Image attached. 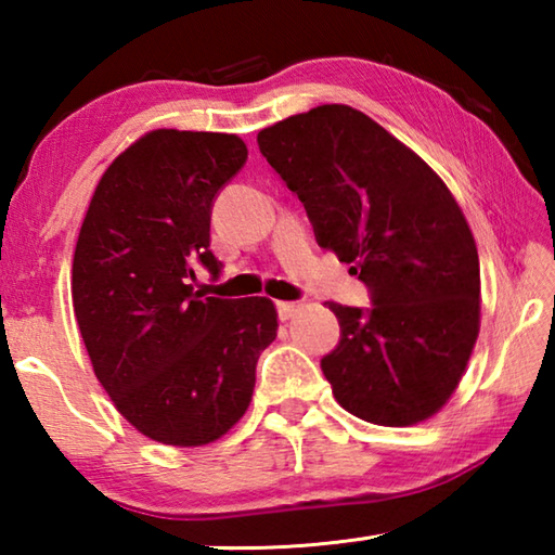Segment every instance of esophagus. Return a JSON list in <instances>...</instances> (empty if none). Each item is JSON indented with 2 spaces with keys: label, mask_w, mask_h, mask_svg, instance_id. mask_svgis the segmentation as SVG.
<instances>
[{
  "label": "esophagus",
  "mask_w": 555,
  "mask_h": 555,
  "mask_svg": "<svg viewBox=\"0 0 555 555\" xmlns=\"http://www.w3.org/2000/svg\"><path fill=\"white\" fill-rule=\"evenodd\" d=\"M300 308V304H294V300H279L276 304V313H279V318L281 321H288L291 315H294L296 311Z\"/></svg>",
  "instance_id": "34e87169"
}]
</instances>
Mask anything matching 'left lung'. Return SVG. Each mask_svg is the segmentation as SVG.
Segmentation results:
<instances>
[{"label":"left lung","instance_id":"obj_1","mask_svg":"<svg viewBox=\"0 0 555 555\" xmlns=\"http://www.w3.org/2000/svg\"><path fill=\"white\" fill-rule=\"evenodd\" d=\"M257 144L304 203L315 242L370 291L367 308L327 304L340 343L321 370L337 403L377 426L434 416L480 331V259L446 183L347 105L288 117Z\"/></svg>","mask_w":555,"mask_h":555}]
</instances>
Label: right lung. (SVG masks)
<instances>
[{
  "label": "right lung",
  "mask_w": 555,
  "mask_h": 555,
  "mask_svg": "<svg viewBox=\"0 0 555 555\" xmlns=\"http://www.w3.org/2000/svg\"><path fill=\"white\" fill-rule=\"evenodd\" d=\"M247 164L240 137L156 129L100 178L73 257V308L117 411L166 446H205L244 416L276 337L269 298H201L215 198Z\"/></svg>",
  "instance_id": "obj_1"
}]
</instances>
